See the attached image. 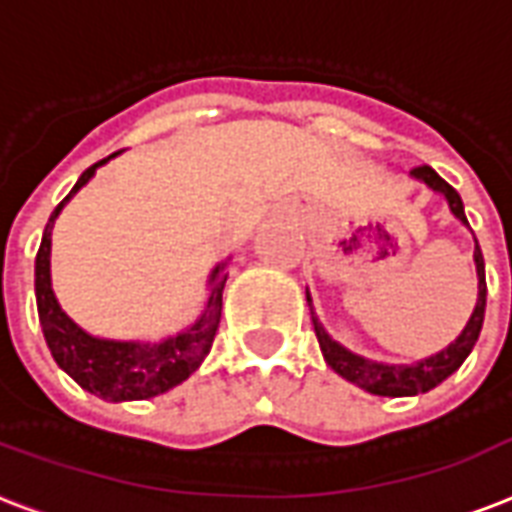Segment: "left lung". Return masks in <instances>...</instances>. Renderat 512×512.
Returning <instances> with one entry per match:
<instances>
[{"label":"left lung","mask_w":512,"mask_h":512,"mask_svg":"<svg viewBox=\"0 0 512 512\" xmlns=\"http://www.w3.org/2000/svg\"><path fill=\"white\" fill-rule=\"evenodd\" d=\"M411 174L416 179H421L424 185L432 187V190H438V193L446 195L451 212L467 225L462 198H459V193H456L454 187L448 185L446 179L440 177L438 171L432 169V166H416ZM475 268H478V306H475L473 317H470L467 327L462 330V335H459L448 349H443L440 354H435V357H429V360L416 362V365H384V362L365 360V357H357V354H351V351L343 349L341 343H335L333 338L325 333V327L319 325V319L314 317V333H317L319 349L325 354L327 365H330L338 376L346 378V381L362 386L370 395L411 397L419 395V392L435 389L440 381H446L454 370H459V365L467 360V354L473 351L475 341H478V335H481L483 317H486V271H483V255L481 247H478V241H475ZM306 300L308 306H311V298H308V295ZM311 314H314V311H311Z\"/></svg>","instance_id":"1"}]
</instances>
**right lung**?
Returning a JSON list of instances; mask_svg holds the SVG:
<instances>
[{"label": "right lung", "mask_w": 512, "mask_h": 512, "mask_svg": "<svg viewBox=\"0 0 512 512\" xmlns=\"http://www.w3.org/2000/svg\"><path fill=\"white\" fill-rule=\"evenodd\" d=\"M109 158L88 166L83 177L77 179V185L72 187V193L66 195L50 214L45 233H42V244H39L37 265H34V290H37L39 325H42V333H45V341H48V349L53 360L58 362V368H64L91 395L109 400V403H123V400H147V397L163 395L198 370V365L212 349L214 335L220 327L222 290H225V279H228L225 265L228 263L217 265L212 271V279H209L212 295L206 300L204 314L195 319V325H190L185 333L174 335V338H166L161 343L101 341L74 325L61 311L53 287H50V230H53V222L66 201Z\"/></svg>", "instance_id": "right-lung-1"}]
</instances>
